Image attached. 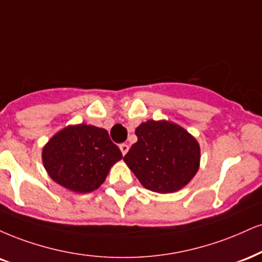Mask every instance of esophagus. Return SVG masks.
I'll return each mask as SVG.
<instances>
[{
  "instance_id": "1",
  "label": "esophagus",
  "mask_w": 262,
  "mask_h": 262,
  "mask_svg": "<svg viewBox=\"0 0 262 262\" xmlns=\"http://www.w3.org/2000/svg\"><path fill=\"white\" fill-rule=\"evenodd\" d=\"M128 150H129V145H127V144L121 145V151H122V155H123V156H124L125 154L128 152Z\"/></svg>"
}]
</instances>
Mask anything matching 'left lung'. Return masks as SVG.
<instances>
[{
  "instance_id": "left-lung-1",
  "label": "left lung",
  "mask_w": 262,
  "mask_h": 262,
  "mask_svg": "<svg viewBox=\"0 0 262 262\" xmlns=\"http://www.w3.org/2000/svg\"><path fill=\"white\" fill-rule=\"evenodd\" d=\"M138 141L123 161L144 188L160 194L184 188L200 167V145L174 122H143L135 129Z\"/></svg>"
}]
</instances>
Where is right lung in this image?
<instances>
[{
	"label": "right lung",
	"mask_w": 262,
	"mask_h": 262,
	"mask_svg": "<svg viewBox=\"0 0 262 262\" xmlns=\"http://www.w3.org/2000/svg\"><path fill=\"white\" fill-rule=\"evenodd\" d=\"M122 157L121 150L110 139L106 129L85 123L61 129L41 152L50 178L79 194L100 188L111 167Z\"/></svg>",
	"instance_id": "add662e5"
}]
</instances>
